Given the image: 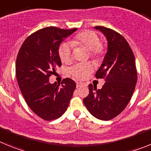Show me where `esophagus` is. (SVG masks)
I'll use <instances>...</instances> for the list:
<instances>
[{
    "label": "esophagus",
    "mask_w": 151,
    "mask_h": 151,
    "mask_svg": "<svg viewBox=\"0 0 151 151\" xmlns=\"http://www.w3.org/2000/svg\"><path fill=\"white\" fill-rule=\"evenodd\" d=\"M82 85H83V84H82V82H76V86H77V88L81 87Z\"/></svg>",
    "instance_id": "1"
}]
</instances>
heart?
I'll return each mask as SVG.
<instances>
[{"label":"heart","mask_w":151,"mask_h":151,"mask_svg":"<svg viewBox=\"0 0 151 151\" xmlns=\"http://www.w3.org/2000/svg\"><path fill=\"white\" fill-rule=\"evenodd\" d=\"M72 46H82L89 50L90 56L95 60L101 59L105 54L106 46L100 41L99 36L92 31H84L78 33L69 43H63L59 47L58 54L63 63L69 64L72 61ZM93 70L90 63H79L74 65L69 73L78 79H85Z\"/></svg>","instance_id":"heart-1"}]
</instances>
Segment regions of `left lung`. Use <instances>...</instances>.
I'll return each instance as SVG.
<instances>
[{"label":"left lung","mask_w":151,"mask_h":151,"mask_svg":"<svg viewBox=\"0 0 151 151\" xmlns=\"http://www.w3.org/2000/svg\"><path fill=\"white\" fill-rule=\"evenodd\" d=\"M94 29L102 32L107 40V52L95 74L104 78L101 89L88 85L89 94L83 100L92 116L101 120H110L124 110L134 93L138 76L135 59L129 43L122 35L104 26Z\"/></svg>","instance_id":"obj_1"}]
</instances>
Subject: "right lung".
<instances>
[{"instance_id":"right-lung-1","label":"right lung","mask_w":151,"mask_h":151,"mask_svg":"<svg viewBox=\"0 0 151 151\" xmlns=\"http://www.w3.org/2000/svg\"><path fill=\"white\" fill-rule=\"evenodd\" d=\"M76 30L54 26L39 29L24 41L19 50L16 62L19 87L29 108L45 120L58 119L66 112L76 87L69 78H64L61 85L49 82L62 65L60 45Z\"/></svg>"}]
</instances>
